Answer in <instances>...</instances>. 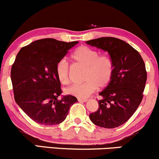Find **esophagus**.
I'll return each mask as SVG.
<instances>
[{"mask_svg": "<svg viewBox=\"0 0 159 159\" xmlns=\"http://www.w3.org/2000/svg\"><path fill=\"white\" fill-rule=\"evenodd\" d=\"M78 101L79 102H87L88 101V99H80L79 98L78 99Z\"/></svg>", "mask_w": 159, "mask_h": 159, "instance_id": "34e87169", "label": "esophagus"}]
</instances>
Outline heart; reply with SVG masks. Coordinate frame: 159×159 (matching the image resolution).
<instances>
[{
    "label": "heart",
    "instance_id": "b5f03b06",
    "mask_svg": "<svg viewBox=\"0 0 159 159\" xmlns=\"http://www.w3.org/2000/svg\"><path fill=\"white\" fill-rule=\"evenodd\" d=\"M73 62L85 68L83 80L81 84L70 85L66 89L68 94L85 99L92 94L97 88L102 89L111 81L114 66L111 59L105 55H99L97 50L87 46L76 48L70 56ZM59 81L63 85L69 83V68L66 61H60L56 68Z\"/></svg>",
    "mask_w": 159,
    "mask_h": 159
}]
</instances>
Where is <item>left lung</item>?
<instances>
[{"label": "left lung", "instance_id": "obj_1", "mask_svg": "<svg viewBox=\"0 0 159 159\" xmlns=\"http://www.w3.org/2000/svg\"><path fill=\"white\" fill-rule=\"evenodd\" d=\"M85 43L108 52L114 66L111 81L99 93L98 109L89 118L100 127L120 126L132 116L142 100L147 82L144 61L137 50L119 39L102 37Z\"/></svg>", "mask_w": 159, "mask_h": 159}]
</instances>
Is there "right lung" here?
<instances>
[{"label":"right lung","mask_w":159,"mask_h":159,"mask_svg":"<svg viewBox=\"0 0 159 159\" xmlns=\"http://www.w3.org/2000/svg\"><path fill=\"white\" fill-rule=\"evenodd\" d=\"M78 43L40 39L22 48L17 54L11 68L15 100L35 122L47 126L59 124L77 102L70 94L58 100L61 90L56 68Z\"/></svg>","instance_id":"add662e5"}]
</instances>
